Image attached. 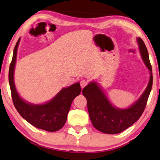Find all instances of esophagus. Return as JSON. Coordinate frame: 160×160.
<instances>
[{"mask_svg":"<svg viewBox=\"0 0 160 160\" xmlns=\"http://www.w3.org/2000/svg\"><path fill=\"white\" fill-rule=\"evenodd\" d=\"M87 84H88V82H87V81H86V80H82L80 82V85H81V87H82V88H84V87H86L87 85Z\"/></svg>","mask_w":160,"mask_h":160,"instance_id":"esophagus-1","label":"esophagus"}]
</instances>
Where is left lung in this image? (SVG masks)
Returning a JSON list of instances; mask_svg holds the SVG:
<instances>
[{"mask_svg":"<svg viewBox=\"0 0 160 160\" xmlns=\"http://www.w3.org/2000/svg\"><path fill=\"white\" fill-rule=\"evenodd\" d=\"M139 50L144 63L150 71L149 82L141 98L126 109L113 106L101 88L96 82H90L82 90L87 98L89 118L93 126L100 132L106 134H117L128 129L141 117L146 108L152 90V68L148 50L141 38H138Z\"/></svg>","mask_w":160,"mask_h":160,"instance_id":"1","label":"left lung"}]
</instances>
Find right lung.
<instances>
[{
  "label": "right lung",
  "instance_id": "1",
  "mask_svg": "<svg viewBox=\"0 0 160 160\" xmlns=\"http://www.w3.org/2000/svg\"><path fill=\"white\" fill-rule=\"evenodd\" d=\"M19 41L20 38L15 45L8 71L13 103L21 117L30 124L48 132H55L60 130L65 124L72 102L82 91L80 84L78 82L62 89L53 99L44 104L34 105L23 100L17 93L14 82V67Z\"/></svg>",
  "mask_w": 160,
  "mask_h": 160
}]
</instances>
